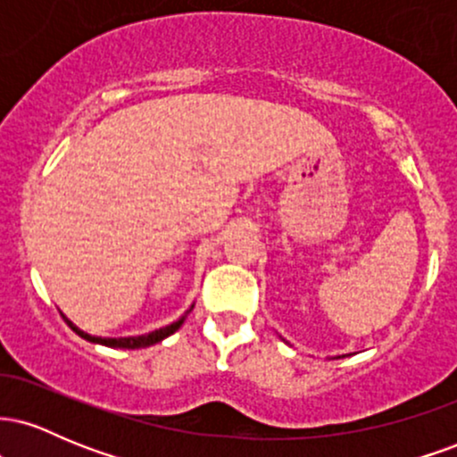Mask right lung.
I'll return each mask as SVG.
<instances>
[{
    "mask_svg": "<svg viewBox=\"0 0 457 457\" xmlns=\"http://www.w3.org/2000/svg\"><path fill=\"white\" fill-rule=\"evenodd\" d=\"M191 309H193V307H191ZM191 309H188V312H191ZM188 312H187V313H188ZM187 313H185V316H187ZM185 316L178 320V322L170 324V327H162V328H159V330H152V333H148V335H137V337H118V339H115V337H94V335H87V333H83L81 328H77L75 324H72L71 320H68L66 316H64V320H66L68 327L75 330L79 337L87 339V342L109 345V348H129V350H135V348H145V345H152V344H159V342H162V339H165V337H170L171 333H176V330L182 327V322H185Z\"/></svg>",
    "mask_w": 457,
    "mask_h": 457,
    "instance_id": "add662e5",
    "label": "right lung"
}]
</instances>
